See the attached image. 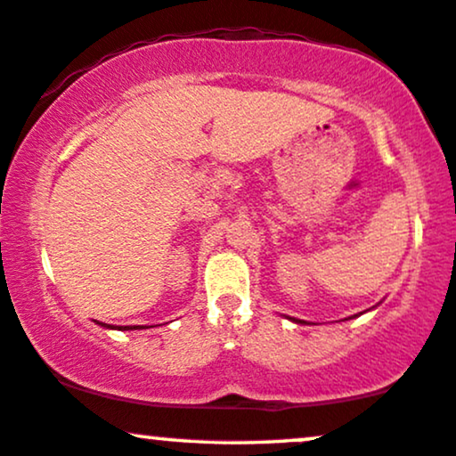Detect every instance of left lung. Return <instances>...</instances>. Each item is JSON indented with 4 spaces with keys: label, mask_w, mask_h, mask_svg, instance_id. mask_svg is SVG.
<instances>
[{
    "label": "left lung",
    "mask_w": 456,
    "mask_h": 456,
    "mask_svg": "<svg viewBox=\"0 0 456 456\" xmlns=\"http://www.w3.org/2000/svg\"><path fill=\"white\" fill-rule=\"evenodd\" d=\"M352 317H359V314H352ZM350 317V319H352ZM289 321H294V323H305V321H300V319H294V317H288ZM346 321H348V319H346Z\"/></svg>",
    "instance_id": "obj_1"
}]
</instances>
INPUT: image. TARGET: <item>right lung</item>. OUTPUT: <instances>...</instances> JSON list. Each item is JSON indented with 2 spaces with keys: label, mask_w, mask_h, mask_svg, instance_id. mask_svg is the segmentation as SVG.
I'll list each match as a JSON object with an SVG mask.
<instances>
[{
  "label": "right lung",
  "mask_w": 456,
  "mask_h": 456,
  "mask_svg": "<svg viewBox=\"0 0 456 456\" xmlns=\"http://www.w3.org/2000/svg\"><path fill=\"white\" fill-rule=\"evenodd\" d=\"M97 325H102V327H108V330H118V331H131V330H142V325H120V327H110V325H106V323H97Z\"/></svg>",
  "instance_id": "add662e5"
}]
</instances>
